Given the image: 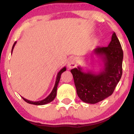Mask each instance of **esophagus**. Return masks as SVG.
Masks as SVG:
<instances>
[{"mask_svg":"<svg viewBox=\"0 0 134 134\" xmlns=\"http://www.w3.org/2000/svg\"><path fill=\"white\" fill-rule=\"evenodd\" d=\"M77 65V58L76 57H70L67 62V66L69 69L76 67Z\"/></svg>","mask_w":134,"mask_h":134,"instance_id":"esophagus-1","label":"esophagus"}]
</instances>
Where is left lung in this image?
<instances>
[{
  "mask_svg": "<svg viewBox=\"0 0 134 134\" xmlns=\"http://www.w3.org/2000/svg\"><path fill=\"white\" fill-rule=\"evenodd\" d=\"M94 55L102 60L103 65L98 73L83 71L78 66L70 70L74 77L77 94L84 102L95 104L111 96L122 75V48L115 32L108 47H98Z\"/></svg>",
  "mask_w": 134,
  "mask_h": 134,
  "instance_id": "8db88e82",
  "label": "left lung"
}]
</instances>
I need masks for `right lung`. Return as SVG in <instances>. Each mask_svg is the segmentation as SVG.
Here are the masks:
<instances>
[{"label":"right lung","mask_w":134,"mask_h":134,"mask_svg":"<svg viewBox=\"0 0 134 134\" xmlns=\"http://www.w3.org/2000/svg\"><path fill=\"white\" fill-rule=\"evenodd\" d=\"M16 44V41L14 43V44H13V48H12L11 53H13V49H14V46H15V44ZM65 70H66V67H63V68L61 69V70H60L59 72H58L57 75L56 81H55V84L54 87H53V90L52 91L51 93H50V94H49L48 96L47 97V98H44V99H43V100H41V101H32L28 100V99H26V98H23V97H22V98L23 99H24V101H26V102H27V103L35 104V105H44V104H46L47 103H49L52 102V101L55 99V97H56L57 90L58 82H59L60 79L61 74H62V73H63V72H64V71H65Z\"/></svg>","instance_id":"add662e5"}]
</instances>
